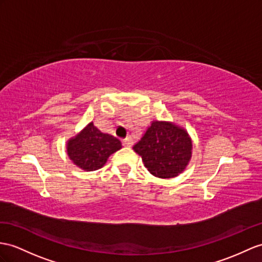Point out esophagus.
<instances>
[{
	"instance_id": "34e87169",
	"label": "esophagus",
	"mask_w": 262,
	"mask_h": 262,
	"mask_svg": "<svg viewBox=\"0 0 262 262\" xmlns=\"http://www.w3.org/2000/svg\"><path fill=\"white\" fill-rule=\"evenodd\" d=\"M132 144H133V140H132L131 137H127V138H125L123 140V145L124 146H127V148H130V146H132Z\"/></svg>"
}]
</instances>
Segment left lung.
Returning a JSON list of instances; mask_svg holds the SVG:
<instances>
[{
    "mask_svg": "<svg viewBox=\"0 0 262 262\" xmlns=\"http://www.w3.org/2000/svg\"><path fill=\"white\" fill-rule=\"evenodd\" d=\"M152 176L170 179L186 170L192 157V139L184 127L170 121H152L133 145Z\"/></svg>",
    "mask_w": 262,
    "mask_h": 262,
    "instance_id": "8db88e82",
    "label": "left lung"
}]
</instances>
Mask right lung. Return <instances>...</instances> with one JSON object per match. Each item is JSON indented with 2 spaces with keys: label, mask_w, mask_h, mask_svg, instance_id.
<instances>
[{
  "label": "right lung",
  "mask_w": 262,
  "mask_h": 262,
  "mask_svg": "<svg viewBox=\"0 0 262 262\" xmlns=\"http://www.w3.org/2000/svg\"><path fill=\"white\" fill-rule=\"evenodd\" d=\"M122 148L119 139L109 133L101 132L93 122L70 138L67 153L76 167L84 171H95L103 167L112 153Z\"/></svg>",
  "instance_id": "right-lung-1"
}]
</instances>
